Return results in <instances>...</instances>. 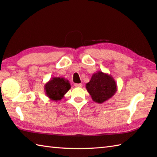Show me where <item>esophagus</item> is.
I'll list each match as a JSON object with an SVG mask.
<instances>
[{
	"instance_id": "34e87169",
	"label": "esophagus",
	"mask_w": 157,
	"mask_h": 157,
	"mask_svg": "<svg viewBox=\"0 0 157 157\" xmlns=\"http://www.w3.org/2000/svg\"><path fill=\"white\" fill-rule=\"evenodd\" d=\"M75 86L77 88H82V84H75Z\"/></svg>"
}]
</instances>
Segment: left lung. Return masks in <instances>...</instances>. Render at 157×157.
Masks as SVG:
<instances>
[{"mask_svg":"<svg viewBox=\"0 0 157 157\" xmlns=\"http://www.w3.org/2000/svg\"><path fill=\"white\" fill-rule=\"evenodd\" d=\"M86 88L92 101L99 104L108 101L117 90V86L112 75L101 71L93 73Z\"/></svg>","mask_w":157,"mask_h":157,"instance_id":"obj_1","label":"left lung"}]
</instances>
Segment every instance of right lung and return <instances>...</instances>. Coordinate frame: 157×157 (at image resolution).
I'll list each match as a JSON object with an SVG mask.
<instances>
[{
    "mask_svg": "<svg viewBox=\"0 0 157 157\" xmlns=\"http://www.w3.org/2000/svg\"><path fill=\"white\" fill-rule=\"evenodd\" d=\"M71 85L69 80L64 78H52L44 85L45 94L53 101L58 102L64 98V96Z\"/></svg>",
    "mask_w": 157,
    "mask_h": 157,
    "instance_id": "add662e5",
    "label": "right lung"
}]
</instances>
